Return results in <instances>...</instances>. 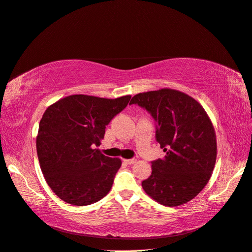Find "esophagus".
I'll return each mask as SVG.
<instances>
[{
	"label": "esophagus",
	"instance_id": "obj_1",
	"mask_svg": "<svg viewBox=\"0 0 252 252\" xmlns=\"http://www.w3.org/2000/svg\"><path fill=\"white\" fill-rule=\"evenodd\" d=\"M124 162L127 165H133L136 163V158H130V159H124Z\"/></svg>",
	"mask_w": 252,
	"mask_h": 252
}]
</instances>
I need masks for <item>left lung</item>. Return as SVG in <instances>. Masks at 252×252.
<instances>
[{
    "mask_svg": "<svg viewBox=\"0 0 252 252\" xmlns=\"http://www.w3.org/2000/svg\"><path fill=\"white\" fill-rule=\"evenodd\" d=\"M130 104L156 120V138L166 153L151 162L144 190L166 206L190 201L208 184L216 162V135L208 114L191 96L169 88L135 94Z\"/></svg>",
    "mask_w": 252,
    "mask_h": 252,
    "instance_id": "obj_1",
    "label": "left lung"
}]
</instances>
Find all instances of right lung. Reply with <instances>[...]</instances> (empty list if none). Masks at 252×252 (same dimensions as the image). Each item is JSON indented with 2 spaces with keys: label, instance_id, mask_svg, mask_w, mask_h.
Listing matches in <instances>:
<instances>
[{
  "label": "right lung",
  "instance_id": "obj_1",
  "mask_svg": "<svg viewBox=\"0 0 252 252\" xmlns=\"http://www.w3.org/2000/svg\"><path fill=\"white\" fill-rule=\"evenodd\" d=\"M130 99L73 94L44 112L36 138L37 156L48 185L64 202L88 205L111 190L121 159L105 157L94 147Z\"/></svg>",
  "mask_w": 252,
  "mask_h": 252
}]
</instances>
